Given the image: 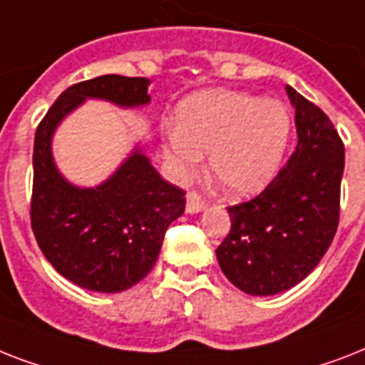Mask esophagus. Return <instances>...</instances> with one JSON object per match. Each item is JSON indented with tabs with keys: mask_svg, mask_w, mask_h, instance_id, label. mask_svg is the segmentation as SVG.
I'll return each instance as SVG.
<instances>
[{
	"mask_svg": "<svg viewBox=\"0 0 365 365\" xmlns=\"http://www.w3.org/2000/svg\"><path fill=\"white\" fill-rule=\"evenodd\" d=\"M205 209V201L201 200V196L197 192L190 190L186 194V211L188 212H200Z\"/></svg>",
	"mask_w": 365,
	"mask_h": 365,
	"instance_id": "1",
	"label": "esophagus"
}]
</instances>
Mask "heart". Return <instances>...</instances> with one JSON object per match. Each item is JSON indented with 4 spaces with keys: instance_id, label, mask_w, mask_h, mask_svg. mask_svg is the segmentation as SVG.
<instances>
[{
    "instance_id": "heart-1",
    "label": "heart",
    "mask_w": 365,
    "mask_h": 365,
    "mask_svg": "<svg viewBox=\"0 0 365 365\" xmlns=\"http://www.w3.org/2000/svg\"><path fill=\"white\" fill-rule=\"evenodd\" d=\"M290 137V115L277 100L209 90L177 109V132L165 143V160L177 177H190L209 153V169L230 196L262 190L281 164Z\"/></svg>"
}]
</instances>
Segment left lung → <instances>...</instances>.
Returning <instances> with one entry per match:
<instances>
[{"mask_svg": "<svg viewBox=\"0 0 365 365\" xmlns=\"http://www.w3.org/2000/svg\"><path fill=\"white\" fill-rule=\"evenodd\" d=\"M287 92L296 109L298 147L258 196L228 207L232 230L217 249L224 275L250 296L302 282L339 224L343 141L324 110L292 86Z\"/></svg>", "mask_w": 365, "mask_h": 365, "instance_id": "8db88e82", "label": "left lung"}]
</instances>
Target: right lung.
<instances>
[{
    "label": "right lung",
    "instance_id": "obj_1",
    "mask_svg": "<svg viewBox=\"0 0 365 365\" xmlns=\"http://www.w3.org/2000/svg\"><path fill=\"white\" fill-rule=\"evenodd\" d=\"M147 86L148 78L122 75L73 84L35 132L31 230L52 267L86 290L122 292L153 269L165 230L185 212V190L162 179L141 150L103 185L77 188L58 173L52 133L86 98L135 107L150 101Z\"/></svg>",
    "mask_w": 365,
    "mask_h": 365
}]
</instances>
